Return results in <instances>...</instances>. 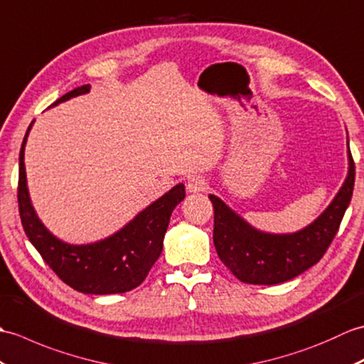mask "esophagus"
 <instances>
[{"mask_svg": "<svg viewBox=\"0 0 364 364\" xmlns=\"http://www.w3.org/2000/svg\"><path fill=\"white\" fill-rule=\"evenodd\" d=\"M208 188V183L204 179L203 176H193L188 179L187 183V190L190 193H199V191H205Z\"/></svg>", "mask_w": 364, "mask_h": 364, "instance_id": "34e87169", "label": "esophagus"}]
</instances>
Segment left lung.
<instances>
[{
  "label": "left lung",
  "instance_id": "obj_1",
  "mask_svg": "<svg viewBox=\"0 0 364 364\" xmlns=\"http://www.w3.org/2000/svg\"><path fill=\"white\" fill-rule=\"evenodd\" d=\"M353 182L355 164L349 149V174L332 204L309 228L289 235L255 230L221 199L210 195L215 208L213 243L218 257L245 284L276 285L297 277L316 264L332 245L352 199Z\"/></svg>",
  "mask_w": 364,
  "mask_h": 364
}]
</instances>
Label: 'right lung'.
<instances>
[{"instance_id":"obj_1","label":"right lung","mask_w":364,"mask_h":364,"mask_svg":"<svg viewBox=\"0 0 364 364\" xmlns=\"http://www.w3.org/2000/svg\"><path fill=\"white\" fill-rule=\"evenodd\" d=\"M87 92H90V85L77 87L63 95L53 106ZM32 123L20 149L17 195L21 225L29 241L58 277L76 291L85 294L131 291L146 279L152 264L161 254L169 216L185 198L183 183L176 185L166 195L144 208L115 235L93 245H67L46 230L31 205L24 171V144Z\"/></svg>"}]
</instances>
